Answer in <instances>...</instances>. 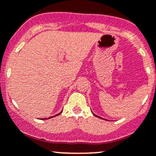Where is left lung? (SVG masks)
<instances>
[{"label":"left lung","instance_id":"obj_1","mask_svg":"<svg viewBox=\"0 0 156 156\" xmlns=\"http://www.w3.org/2000/svg\"><path fill=\"white\" fill-rule=\"evenodd\" d=\"M93 114H94V115H95V116H97V117H98V118H100V119H102V118H101V117H99V116L96 115H95V114H94V113H93Z\"/></svg>","mask_w":156,"mask_h":156}]
</instances>
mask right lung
Listing matches in <instances>:
<instances>
[{"mask_svg": "<svg viewBox=\"0 0 156 156\" xmlns=\"http://www.w3.org/2000/svg\"><path fill=\"white\" fill-rule=\"evenodd\" d=\"M61 112H59V114H57V115H54V116H52V117H50V118H48V119H51V118H53V117H55V116H57V115H59V114H61Z\"/></svg>", "mask_w": 156, "mask_h": 156, "instance_id": "add662e5", "label": "right lung"}]
</instances>
